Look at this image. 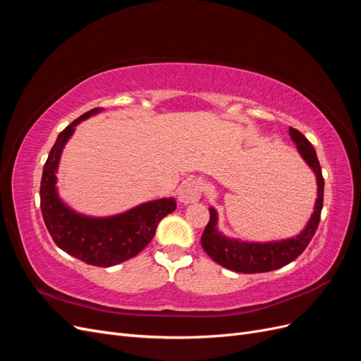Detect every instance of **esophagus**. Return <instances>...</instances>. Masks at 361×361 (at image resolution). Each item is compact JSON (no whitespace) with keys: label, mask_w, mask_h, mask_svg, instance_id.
I'll return each mask as SVG.
<instances>
[{"label":"esophagus","mask_w":361,"mask_h":361,"mask_svg":"<svg viewBox=\"0 0 361 361\" xmlns=\"http://www.w3.org/2000/svg\"><path fill=\"white\" fill-rule=\"evenodd\" d=\"M203 192V185L200 180H188L179 188V202L190 204L197 202Z\"/></svg>","instance_id":"obj_1"}]
</instances>
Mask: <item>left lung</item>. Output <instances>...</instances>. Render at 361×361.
<instances>
[{
	"mask_svg": "<svg viewBox=\"0 0 361 361\" xmlns=\"http://www.w3.org/2000/svg\"><path fill=\"white\" fill-rule=\"evenodd\" d=\"M289 135L295 146H297L301 158L316 176L318 194H316L310 220L298 235L292 238L269 243H250L236 238H228L218 231V214L211 206V218L202 235V247L212 260L227 269L244 272V274H255V272H268L285 267L302 253L312 241L316 228H318L324 203V178L319 161L310 141L300 130L289 128Z\"/></svg>",
	"mask_w": 361,
	"mask_h": 361,
	"instance_id": "1",
	"label": "left lung"
}]
</instances>
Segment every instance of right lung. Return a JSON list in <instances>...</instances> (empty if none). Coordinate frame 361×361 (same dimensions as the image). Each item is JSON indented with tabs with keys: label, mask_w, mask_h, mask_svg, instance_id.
<instances>
[{
	"label": "right lung",
	"mask_w": 361,
	"mask_h": 361,
	"mask_svg": "<svg viewBox=\"0 0 361 361\" xmlns=\"http://www.w3.org/2000/svg\"><path fill=\"white\" fill-rule=\"evenodd\" d=\"M101 111L102 108H93L59 134L43 167L40 209L54 243L63 251L93 267H113L137 256L152 241L159 221L176 209V200H150L117 215L90 216L73 211L60 199L57 170L63 149L76 125Z\"/></svg>",
	"instance_id": "add662e5"
}]
</instances>
